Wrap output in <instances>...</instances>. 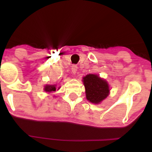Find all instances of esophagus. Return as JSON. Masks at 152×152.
<instances>
[{
	"instance_id": "34e87169",
	"label": "esophagus",
	"mask_w": 152,
	"mask_h": 152,
	"mask_svg": "<svg viewBox=\"0 0 152 152\" xmlns=\"http://www.w3.org/2000/svg\"><path fill=\"white\" fill-rule=\"evenodd\" d=\"M77 70H78V67L76 65H73L71 66V71H72L73 74H76V73H77Z\"/></svg>"
}]
</instances>
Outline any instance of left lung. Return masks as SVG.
I'll use <instances>...</instances> for the list:
<instances>
[{
  "instance_id": "1",
  "label": "left lung",
  "mask_w": 152,
  "mask_h": 152,
  "mask_svg": "<svg viewBox=\"0 0 152 152\" xmlns=\"http://www.w3.org/2000/svg\"><path fill=\"white\" fill-rule=\"evenodd\" d=\"M86 90L87 100L93 104H98L104 100L109 94V86L106 80L98 75L88 74L83 78Z\"/></svg>"
}]
</instances>
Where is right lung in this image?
Wrapping results in <instances>:
<instances>
[{
  "label": "right lung",
  "instance_id": "1",
  "mask_svg": "<svg viewBox=\"0 0 152 152\" xmlns=\"http://www.w3.org/2000/svg\"><path fill=\"white\" fill-rule=\"evenodd\" d=\"M59 87L58 88V89H57V87H56V85H46V86H44V91L47 93H51V92H53V91H56L58 90L59 89Z\"/></svg>",
  "mask_w": 152,
  "mask_h": 152
}]
</instances>
